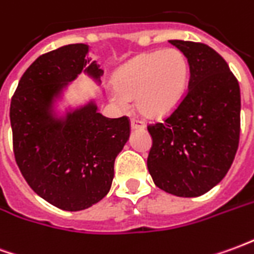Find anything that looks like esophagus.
Instances as JSON below:
<instances>
[{"label":"esophagus","mask_w":254,"mask_h":254,"mask_svg":"<svg viewBox=\"0 0 254 254\" xmlns=\"http://www.w3.org/2000/svg\"><path fill=\"white\" fill-rule=\"evenodd\" d=\"M130 127H132V129H144V122L140 121V120H136V118H132L130 120Z\"/></svg>","instance_id":"obj_1"}]
</instances>
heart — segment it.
<instances>
[{"label": "heart", "mask_w": 254, "mask_h": 254, "mask_svg": "<svg viewBox=\"0 0 254 254\" xmlns=\"http://www.w3.org/2000/svg\"><path fill=\"white\" fill-rule=\"evenodd\" d=\"M190 76L187 56L178 49L140 54L114 74L111 102L127 109L137 99L138 110L149 118H162L176 110L185 96Z\"/></svg>", "instance_id": "b5f03b06"}]
</instances>
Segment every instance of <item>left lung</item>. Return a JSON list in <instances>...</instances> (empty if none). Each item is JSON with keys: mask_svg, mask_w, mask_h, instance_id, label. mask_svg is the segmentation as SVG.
<instances>
[{"mask_svg": "<svg viewBox=\"0 0 254 254\" xmlns=\"http://www.w3.org/2000/svg\"><path fill=\"white\" fill-rule=\"evenodd\" d=\"M189 61L184 99L163 122L148 125L147 166L155 185L180 197H197L222 181L238 149L241 92L222 56L204 43L169 41Z\"/></svg>", "mask_w": 254, "mask_h": 254, "instance_id": "obj_1", "label": "left lung"}]
</instances>
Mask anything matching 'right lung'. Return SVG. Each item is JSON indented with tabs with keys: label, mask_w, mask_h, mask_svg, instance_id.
Wrapping results in <instances>:
<instances>
[{
	"label": "right lung",
	"mask_w": 254,
	"mask_h": 254,
	"mask_svg": "<svg viewBox=\"0 0 254 254\" xmlns=\"http://www.w3.org/2000/svg\"><path fill=\"white\" fill-rule=\"evenodd\" d=\"M76 43L36 58L10 100L16 163L31 189L64 211L89 208L109 193L130 133L127 117L106 118L95 102L54 116L56 99L80 73L100 81L103 70Z\"/></svg>",
	"instance_id": "1"
}]
</instances>
